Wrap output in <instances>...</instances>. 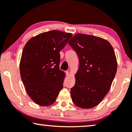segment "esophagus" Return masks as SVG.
<instances>
[{
    "mask_svg": "<svg viewBox=\"0 0 132 132\" xmlns=\"http://www.w3.org/2000/svg\"><path fill=\"white\" fill-rule=\"evenodd\" d=\"M66 76H68V75H69V71H66Z\"/></svg>",
    "mask_w": 132,
    "mask_h": 132,
    "instance_id": "esophagus-1",
    "label": "esophagus"
}]
</instances>
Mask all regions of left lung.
I'll return each mask as SVG.
<instances>
[{
    "instance_id": "obj_1",
    "label": "left lung",
    "mask_w": 132,
    "mask_h": 132,
    "mask_svg": "<svg viewBox=\"0 0 132 132\" xmlns=\"http://www.w3.org/2000/svg\"><path fill=\"white\" fill-rule=\"evenodd\" d=\"M68 43L77 52L80 62L71 90L72 100L79 108H92L106 96L117 73L113 48L108 40L80 33Z\"/></svg>"
}]
</instances>
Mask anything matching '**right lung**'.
Here are the masks:
<instances>
[{
  "mask_svg": "<svg viewBox=\"0 0 132 132\" xmlns=\"http://www.w3.org/2000/svg\"><path fill=\"white\" fill-rule=\"evenodd\" d=\"M72 36L71 33L52 30L31 38L24 46L20 76L28 95L37 104H53L63 87L66 73L60 69V51Z\"/></svg>",
  "mask_w": 132,
  "mask_h": 132,
  "instance_id": "right-lung-1",
  "label": "right lung"
}]
</instances>
